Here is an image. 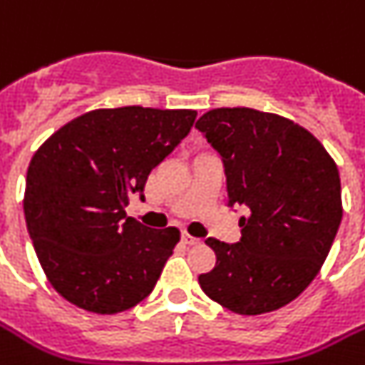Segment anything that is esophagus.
Segmentation results:
<instances>
[{"label":"esophagus","mask_w":365,"mask_h":365,"mask_svg":"<svg viewBox=\"0 0 365 365\" xmlns=\"http://www.w3.org/2000/svg\"><path fill=\"white\" fill-rule=\"evenodd\" d=\"M182 242L188 244V246H197V244H201V239H195V237H192V235L185 233L182 235Z\"/></svg>","instance_id":"esophagus-1"}]
</instances>
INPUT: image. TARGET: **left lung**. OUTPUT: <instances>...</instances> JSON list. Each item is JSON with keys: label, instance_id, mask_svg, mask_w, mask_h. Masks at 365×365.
<instances>
[{"label": "left lung", "instance_id": "1", "mask_svg": "<svg viewBox=\"0 0 365 365\" xmlns=\"http://www.w3.org/2000/svg\"><path fill=\"white\" fill-rule=\"evenodd\" d=\"M224 158L230 205H246L242 239H207L216 267L201 274L205 294L239 315L293 302L317 276L341 224L334 158L309 130L252 108H216L197 119Z\"/></svg>", "mask_w": 365, "mask_h": 365}]
</instances>
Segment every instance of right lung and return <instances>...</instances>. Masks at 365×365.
Here are the masks:
<instances>
[{"instance_id":"obj_1","label":"right lung","mask_w":365,"mask_h":365,"mask_svg":"<svg viewBox=\"0 0 365 365\" xmlns=\"http://www.w3.org/2000/svg\"><path fill=\"white\" fill-rule=\"evenodd\" d=\"M195 110L123 106L87 111L33 155L24 215L48 282L86 312L113 315L153 291L180 240L126 216L150 170L194 125Z\"/></svg>"}]
</instances>
